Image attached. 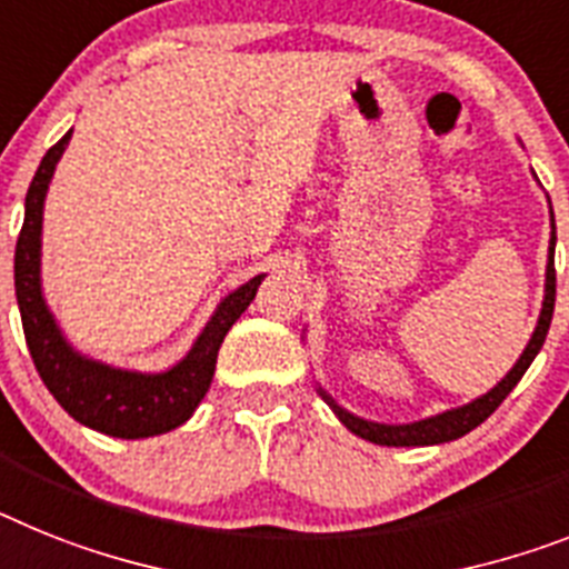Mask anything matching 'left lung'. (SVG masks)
<instances>
[{
	"mask_svg": "<svg viewBox=\"0 0 569 569\" xmlns=\"http://www.w3.org/2000/svg\"><path fill=\"white\" fill-rule=\"evenodd\" d=\"M550 226H552V237H550V254H547V283H543L541 315H538V327L536 332H532V338H529L527 350L520 352V358L515 361L512 370H509V373H506L503 379L489 390V393L477 396V399H471L469 405L442 410V413H437V417L419 419V422H408V425H385V422H370V419L356 417V413H350V410H343L341 405L327 393V390L318 388V393L323 396V402L336 410V417L347 425V431L367 439V442H376V446H396V448L439 446V442H451V439L466 437V433L475 431L477 425L486 422V419L498 410V405L503 402L506 396L512 393V388L520 381V376L527 373L529 365L536 361L538 350L543 347V338H547V332H550L552 309H556V217H552V208H550Z\"/></svg>",
	"mask_w": 569,
	"mask_h": 569,
	"instance_id": "left-lung-1",
	"label": "left lung"
}]
</instances>
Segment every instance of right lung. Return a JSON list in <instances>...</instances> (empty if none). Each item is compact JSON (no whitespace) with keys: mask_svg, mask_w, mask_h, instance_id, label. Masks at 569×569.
Returning <instances> with one entry per match:
<instances>
[{"mask_svg":"<svg viewBox=\"0 0 569 569\" xmlns=\"http://www.w3.org/2000/svg\"><path fill=\"white\" fill-rule=\"evenodd\" d=\"M69 138L71 130L42 156L33 173L26 193V222L13 254V286L33 367L60 408L92 431L118 439H144L173 431L193 417V410L211 388L219 347L226 341L228 329L254 300L266 274L251 277L248 283L219 300L217 312L204 323L188 356L164 373L121 370L74 350L42 298L40 280L42 204Z\"/></svg>","mask_w":569,"mask_h":569,"instance_id":"1","label":"right lung"}]
</instances>
